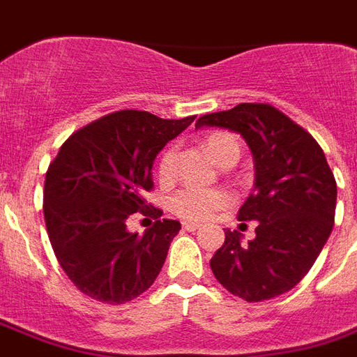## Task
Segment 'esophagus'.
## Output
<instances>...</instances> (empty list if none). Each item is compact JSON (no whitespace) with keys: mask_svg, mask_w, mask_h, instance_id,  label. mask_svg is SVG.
<instances>
[{"mask_svg":"<svg viewBox=\"0 0 357 357\" xmlns=\"http://www.w3.org/2000/svg\"><path fill=\"white\" fill-rule=\"evenodd\" d=\"M202 226L200 224H195V222H183V229H187V231H198Z\"/></svg>","mask_w":357,"mask_h":357,"instance_id":"esophagus-1","label":"esophagus"}]
</instances>
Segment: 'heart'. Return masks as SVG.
I'll use <instances>...</instances> for the list:
<instances>
[{"label": "heart", "mask_w": 357, "mask_h": 357, "mask_svg": "<svg viewBox=\"0 0 357 357\" xmlns=\"http://www.w3.org/2000/svg\"><path fill=\"white\" fill-rule=\"evenodd\" d=\"M204 148L217 162H222L228 157L238 159V142L234 135L217 131L207 135L204 140ZM174 167V150L167 148L159 159V176L168 178ZM229 204V195L220 189H202V187H187L179 190L172 198V209L179 217L187 220H206L211 215Z\"/></svg>", "instance_id": "heart-1"}]
</instances>
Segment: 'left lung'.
Returning <instances> with one entry per match:
<instances>
[{"instance_id": "1", "label": "left lung", "mask_w": 357, "mask_h": 357, "mask_svg": "<svg viewBox=\"0 0 357 357\" xmlns=\"http://www.w3.org/2000/svg\"><path fill=\"white\" fill-rule=\"evenodd\" d=\"M238 133L252 151L254 189L241 220H255V237L226 229L211 271L229 293L248 302L287 293L310 272L332 234L337 185L324 151L307 131L266 103H241L200 116L196 129Z\"/></svg>"}]
</instances>
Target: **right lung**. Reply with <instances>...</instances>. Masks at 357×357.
<instances>
[{
	"label": "right lung",
	"mask_w": 357,
	"mask_h": 357,
	"mask_svg": "<svg viewBox=\"0 0 357 357\" xmlns=\"http://www.w3.org/2000/svg\"><path fill=\"white\" fill-rule=\"evenodd\" d=\"M192 120L129 109L89 123L61 146L46 172L44 218L59 265L86 296L119 305L159 276L181 224L162 218L139 235L126 222L146 207L157 153Z\"/></svg>",
	"instance_id": "right-lung-1"
}]
</instances>
